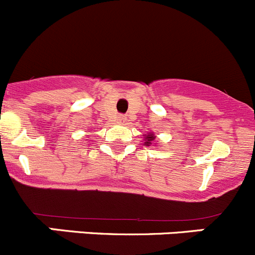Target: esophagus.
Returning <instances> with one entry per match:
<instances>
[{
    "label": "esophagus",
    "mask_w": 255,
    "mask_h": 255,
    "mask_svg": "<svg viewBox=\"0 0 255 255\" xmlns=\"http://www.w3.org/2000/svg\"><path fill=\"white\" fill-rule=\"evenodd\" d=\"M116 120H118L119 123H124V121L126 120V116H125V115H119V116H118V119H116Z\"/></svg>",
    "instance_id": "34e87169"
}]
</instances>
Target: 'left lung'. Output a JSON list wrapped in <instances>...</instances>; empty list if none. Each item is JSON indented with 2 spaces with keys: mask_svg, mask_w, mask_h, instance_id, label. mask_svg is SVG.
Listing matches in <instances>:
<instances>
[{
  "mask_svg": "<svg viewBox=\"0 0 255 255\" xmlns=\"http://www.w3.org/2000/svg\"><path fill=\"white\" fill-rule=\"evenodd\" d=\"M144 140H145L144 144L146 145V146H150V144H151V142L155 140V135L152 134V132H150V134L145 135V139Z\"/></svg>",
  "mask_w": 255,
  "mask_h": 255,
  "instance_id": "8db88e82",
  "label": "left lung"
}]
</instances>
